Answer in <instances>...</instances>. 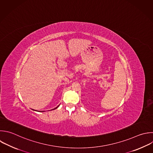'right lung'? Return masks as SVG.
Here are the masks:
<instances>
[{"instance_id":"1","label":"right lung","mask_w":153,"mask_h":153,"mask_svg":"<svg viewBox=\"0 0 153 153\" xmlns=\"http://www.w3.org/2000/svg\"><path fill=\"white\" fill-rule=\"evenodd\" d=\"M58 107H59V106H57V107H56V108H54V109H56V108H58Z\"/></svg>"}]
</instances>
